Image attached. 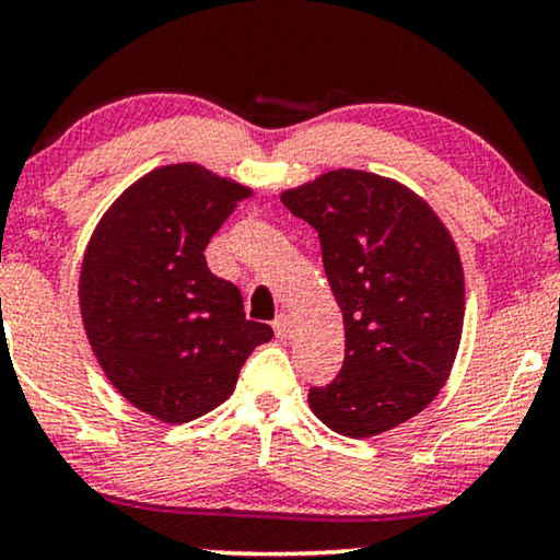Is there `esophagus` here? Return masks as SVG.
I'll return each instance as SVG.
<instances>
[{
  "label": "esophagus",
  "instance_id": "obj_1",
  "mask_svg": "<svg viewBox=\"0 0 560 560\" xmlns=\"http://www.w3.org/2000/svg\"><path fill=\"white\" fill-rule=\"evenodd\" d=\"M273 332H276V338H279V341H287V338L292 336V320H289L287 315H279L273 320Z\"/></svg>",
  "mask_w": 560,
  "mask_h": 560
}]
</instances>
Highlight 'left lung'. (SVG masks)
Instances as JSON below:
<instances>
[{"label": "left lung", "instance_id": "8db88e82", "mask_svg": "<svg viewBox=\"0 0 560 560\" xmlns=\"http://www.w3.org/2000/svg\"><path fill=\"white\" fill-rule=\"evenodd\" d=\"M281 201L317 230L343 313V366L310 387L313 413L351 439L413 419L447 382L463 336V264L450 232L406 186L362 170H332Z\"/></svg>", "mask_w": 560, "mask_h": 560}]
</instances>
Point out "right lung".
Returning a JSON list of instances; mask_svg holds the SVG:
<instances>
[{
	"label": "right lung",
	"instance_id": "obj_1",
	"mask_svg": "<svg viewBox=\"0 0 560 560\" xmlns=\"http://www.w3.org/2000/svg\"><path fill=\"white\" fill-rule=\"evenodd\" d=\"M250 190L198 165L152 170L97 224L80 273L90 346L139 410L186 423L222 406L245 359L271 341L243 294L209 271V240Z\"/></svg>",
	"mask_w": 560,
	"mask_h": 560
}]
</instances>
